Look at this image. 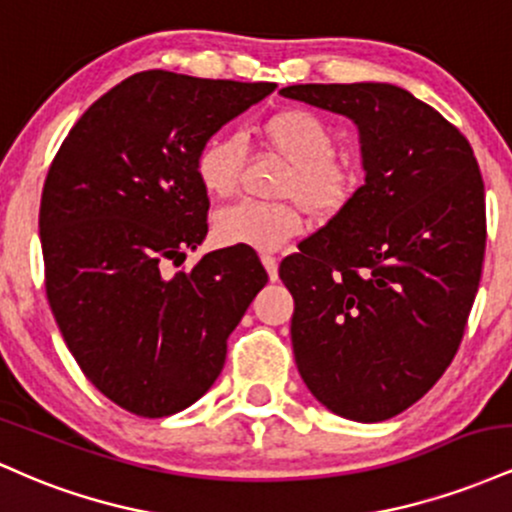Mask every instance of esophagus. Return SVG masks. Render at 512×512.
I'll return each mask as SVG.
<instances>
[{
  "label": "esophagus",
  "mask_w": 512,
  "mask_h": 512,
  "mask_svg": "<svg viewBox=\"0 0 512 512\" xmlns=\"http://www.w3.org/2000/svg\"><path fill=\"white\" fill-rule=\"evenodd\" d=\"M260 260L264 264V269H267L269 279L276 281V276H279V262H276V257L274 255H262Z\"/></svg>",
  "instance_id": "obj_1"
}]
</instances>
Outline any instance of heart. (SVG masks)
<instances>
[{
  "mask_svg": "<svg viewBox=\"0 0 512 512\" xmlns=\"http://www.w3.org/2000/svg\"><path fill=\"white\" fill-rule=\"evenodd\" d=\"M274 154L289 163L276 195L296 202H238L221 209L214 236L223 245L262 252L279 250L303 231V209L317 221H330L349 207L356 192V173L334 158L337 142L327 122L308 110H279L257 129ZM243 149L238 139L216 134L197 154V178L211 197H228L238 187Z\"/></svg>",
  "mask_w": 512,
  "mask_h": 512,
  "instance_id": "1",
  "label": "heart"
}]
</instances>
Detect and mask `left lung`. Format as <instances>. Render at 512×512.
I'll list each match as a JSON object with an SVG mask.
<instances>
[{
  "label": "left lung",
  "mask_w": 512,
  "mask_h": 512,
  "mask_svg": "<svg viewBox=\"0 0 512 512\" xmlns=\"http://www.w3.org/2000/svg\"><path fill=\"white\" fill-rule=\"evenodd\" d=\"M279 96L358 129L363 185L279 267L298 373L334 414L397 416L438 383L462 342L486 248L472 146L392 84H298Z\"/></svg>",
  "instance_id": "obj_1"
}]
</instances>
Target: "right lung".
Returning <instances> with one entry per match:
<instances>
[{
    "mask_svg": "<svg viewBox=\"0 0 512 512\" xmlns=\"http://www.w3.org/2000/svg\"><path fill=\"white\" fill-rule=\"evenodd\" d=\"M274 84L149 69L110 88L67 134L40 199L48 301L69 351L105 397L146 419L195 404L267 272L248 248L207 252L197 154Z\"/></svg>",
    "mask_w": 512,
    "mask_h": 512,
    "instance_id": "add662e5",
    "label": "right lung"
}]
</instances>
